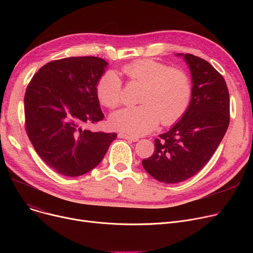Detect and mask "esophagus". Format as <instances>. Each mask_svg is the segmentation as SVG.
Segmentation results:
<instances>
[{"mask_svg": "<svg viewBox=\"0 0 253 253\" xmlns=\"http://www.w3.org/2000/svg\"><path fill=\"white\" fill-rule=\"evenodd\" d=\"M119 137L120 138H125V139H127L129 141H137L138 140L137 136L129 135V134H126V133H119Z\"/></svg>", "mask_w": 253, "mask_h": 253, "instance_id": "esophagus-1", "label": "esophagus"}]
</instances>
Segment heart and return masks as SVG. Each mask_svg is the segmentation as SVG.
I'll use <instances>...</instances> for the list:
<instances>
[{
	"instance_id": "b5f03b06",
	"label": "heart",
	"mask_w": 253,
	"mask_h": 253,
	"mask_svg": "<svg viewBox=\"0 0 253 253\" xmlns=\"http://www.w3.org/2000/svg\"><path fill=\"white\" fill-rule=\"evenodd\" d=\"M122 72L133 82L143 85L139 101L133 108L112 114L111 126L127 134L139 136L155 129L161 120L171 125L183 116L192 98V83L187 73L153 59H139L126 64ZM100 103L114 109L122 102V81L115 72L100 77L96 85Z\"/></svg>"
}]
</instances>
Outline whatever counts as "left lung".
<instances>
[{
    "label": "left lung",
    "mask_w": 253,
    "mask_h": 253,
    "mask_svg": "<svg viewBox=\"0 0 253 253\" xmlns=\"http://www.w3.org/2000/svg\"><path fill=\"white\" fill-rule=\"evenodd\" d=\"M176 55L191 72V102L179 121L155 139L154 154L142 160L144 170L165 183L198 173L216 151L230 123V95L223 77L200 57Z\"/></svg>",
    "instance_id": "1"
}]
</instances>
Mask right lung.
Here are the masks:
<instances>
[{
    "mask_svg": "<svg viewBox=\"0 0 253 253\" xmlns=\"http://www.w3.org/2000/svg\"><path fill=\"white\" fill-rule=\"evenodd\" d=\"M108 64L94 56L50 61L26 88V133L42 160L62 175L76 177L95 168L117 137L86 128L104 117L96 85Z\"/></svg>",
    "mask_w": 253,
    "mask_h": 253,
    "instance_id": "add662e5",
    "label": "right lung"
}]
</instances>
